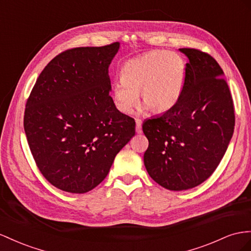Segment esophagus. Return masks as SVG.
Segmentation results:
<instances>
[{
  "label": "esophagus",
  "instance_id": "obj_1",
  "mask_svg": "<svg viewBox=\"0 0 251 251\" xmlns=\"http://www.w3.org/2000/svg\"><path fill=\"white\" fill-rule=\"evenodd\" d=\"M141 126H142V121L140 119H136V132L141 133Z\"/></svg>",
  "mask_w": 251,
  "mask_h": 251
}]
</instances>
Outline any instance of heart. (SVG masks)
<instances>
[{
	"label": "heart",
	"instance_id": "b5f03b06",
	"mask_svg": "<svg viewBox=\"0 0 251 251\" xmlns=\"http://www.w3.org/2000/svg\"><path fill=\"white\" fill-rule=\"evenodd\" d=\"M186 66L178 53L153 50L127 60L120 70V80L112 84L115 107L131 114L138 102L141 112L170 111L178 102L185 86Z\"/></svg>",
	"mask_w": 251,
	"mask_h": 251
}]
</instances>
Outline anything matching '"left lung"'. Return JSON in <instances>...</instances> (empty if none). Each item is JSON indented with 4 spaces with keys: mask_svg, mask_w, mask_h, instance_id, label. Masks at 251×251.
<instances>
[{
    "mask_svg": "<svg viewBox=\"0 0 251 251\" xmlns=\"http://www.w3.org/2000/svg\"><path fill=\"white\" fill-rule=\"evenodd\" d=\"M189 59L181 96L170 111L142 125L149 175L168 190L181 191L210 177L234 130V109L224 72L206 52L179 49Z\"/></svg>",
    "mask_w": 251,
    "mask_h": 251,
    "instance_id": "1",
    "label": "left lung"
}]
</instances>
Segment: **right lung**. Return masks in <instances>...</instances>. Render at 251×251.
<instances>
[{
  "label": "right lung",
  "mask_w": 251,
  "mask_h": 251,
  "mask_svg": "<svg viewBox=\"0 0 251 251\" xmlns=\"http://www.w3.org/2000/svg\"><path fill=\"white\" fill-rule=\"evenodd\" d=\"M119 47L116 42L61 52L27 100L24 130L33 159L60 190L80 194L97 187L135 135V120L110 96L109 66Z\"/></svg>",
  "instance_id": "1"
}]
</instances>
